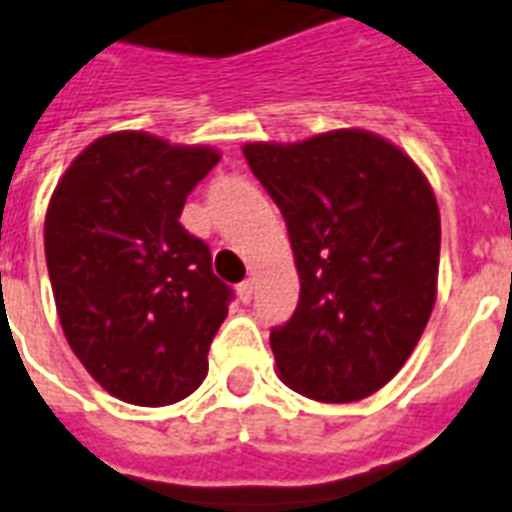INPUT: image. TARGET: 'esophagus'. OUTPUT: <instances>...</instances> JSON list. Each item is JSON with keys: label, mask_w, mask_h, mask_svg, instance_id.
Instances as JSON below:
<instances>
[{"label": "esophagus", "mask_w": 512, "mask_h": 512, "mask_svg": "<svg viewBox=\"0 0 512 512\" xmlns=\"http://www.w3.org/2000/svg\"><path fill=\"white\" fill-rule=\"evenodd\" d=\"M237 298L243 301V304H251L253 298V280H243L237 285Z\"/></svg>", "instance_id": "1"}]
</instances>
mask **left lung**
Returning a JSON list of instances; mask_svg holds the SVG:
<instances>
[{"instance_id":"obj_1","label":"left lung","mask_w":512,"mask_h":512,"mask_svg":"<svg viewBox=\"0 0 512 512\" xmlns=\"http://www.w3.org/2000/svg\"><path fill=\"white\" fill-rule=\"evenodd\" d=\"M288 227L301 296L272 327L280 378L317 402L383 388L418 346L439 280L441 222L420 169L378 134L243 147Z\"/></svg>"}]
</instances>
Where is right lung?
<instances>
[{
	"instance_id": "right-lung-1",
	"label": "right lung",
	"mask_w": 512,
	"mask_h": 512,
	"mask_svg": "<svg viewBox=\"0 0 512 512\" xmlns=\"http://www.w3.org/2000/svg\"><path fill=\"white\" fill-rule=\"evenodd\" d=\"M216 163L211 147L108 134L49 200L44 253L63 333L89 375L129 404H174L206 378L235 293L179 216Z\"/></svg>"
}]
</instances>
